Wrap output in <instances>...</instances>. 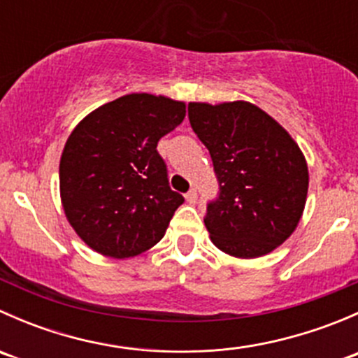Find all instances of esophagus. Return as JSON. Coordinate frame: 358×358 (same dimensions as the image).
<instances>
[{
  "mask_svg": "<svg viewBox=\"0 0 358 358\" xmlns=\"http://www.w3.org/2000/svg\"><path fill=\"white\" fill-rule=\"evenodd\" d=\"M185 199H187V202H190V204H196V202H197V190L190 189L189 192L185 194Z\"/></svg>",
  "mask_w": 358,
  "mask_h": 358,
  "instance_id": "obj_1",
  "label": "esophagus"
}]
</instances>
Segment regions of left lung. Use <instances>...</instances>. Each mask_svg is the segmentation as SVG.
I'll return each mask as SVG.
<instances>
[{"label":"left lung","instance_id":"left-lung-1","mask_svg":"<svg viewBox=\"0 0 358 358\" xmlns=\"http://www.w3.org/2000/svg\"><path fill=\"white\" fill-rule=\"evenodd\" d=\"M189 121L220 187L204 216L213 244L236 258L268 255L294 232L305 209V156L275 119L243 100L190 102Z\"/></svg>","mask_w":358,"mask_h":358}]
</instances>
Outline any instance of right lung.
<instances>
[{
    "mask_svg": "<svg viewBox=\"0 0 358 358\" xmlns=\"http://www.w3.org/2000/svg\"><path fill=\"white\" fill-rule=\"evenodd\" d=\"M185 117V103L131 93L86 115L60 157V197L69 223L96 252L131 258L164 237L183 204L169 189L157 142Z\"/></svg>",
    "mask_w": 358,
    "mask_h": 358,
    "instance_id": "obj_1",
    "label": "right lung"
}]
</instances>
